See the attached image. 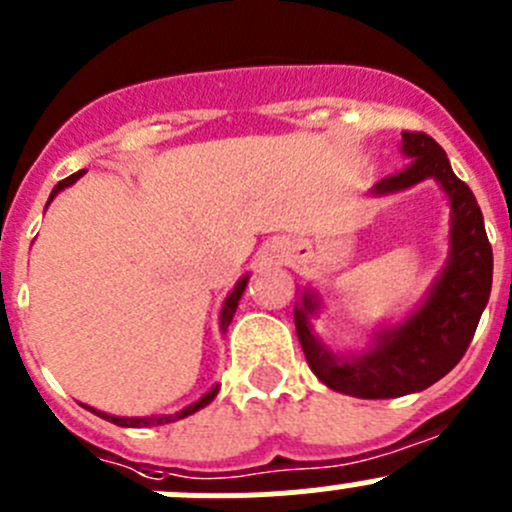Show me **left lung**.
<instances>
[{
  "instance_id": "obj_1",
  "label": "left lung",
  "mask_w": 512,
  "mask_h": 512,
  "mask_svg": "<svg viewBox=\"0 0 512 512\" xmlns=\"http://www.w3.org/2000/svg\"><path fill=\"white\" fill-rule=\"evenodd\" d=\"M401 151L411 164L386 176L371 194L386 196L435 179L450 204V251L426 301L398 326L381 328L368 351L341 358L313 333L318 296L303 291L293 308L298 341L318 381L356 398H398L426 391L453 371L468 351L493 286V249L473 191L450 169L445 151L423 131H403Z\"/></svg>"
}]
</instances>
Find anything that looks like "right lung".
<instances>
[{"mask_svg": "<svg viewBox=\"0 0 512 512\" xmlns=\"http://www.w3.org/2000/svg\"><path fill=\"white\" fill-rule=\"evenodd\" d=\"M79 176H84V171H77V174H72L69 176V179H64V181H59L57 186H54V191H52V196H49V201L54 199V196L59 194V191L62 189H67V186H72L74 181L79 179ZM47 201V204H49ZM246 283H249V276H244L241 278L239 283H236L234 286V291L229 293V296H226V301H224V306H221V331L226 333V328H229V323H231V318H234V313H236V306H239V301H241V293H244V288H246ZM216 393H219V386H214L211 388L209 393H204V396L199 398V401L196 403H191V406H186L184 411H179V413H171V416H151V418H119V416H109V413H104V411H96V408H89L91 413H96V416L99 418H104V421H109V423H114V426H121V428H146V426H164V423H174V421H179V418H186V416H191V413H196V411H201V408L204 406H209L211 401H214L216 398Z\"/></svg>", "mask_w": 512, "mask_h": 512, "instance_id": "right-lung-1", "label": "right lung"}]
</instances>
